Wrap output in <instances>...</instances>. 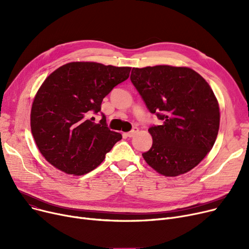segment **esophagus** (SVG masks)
<instances>
[{
    "mask_svg": "<svg viewBox=\"0 0 249 249\" xmlns=\"http://www.w3.org/2000/svg\"><path fill=\"white\" fill-rule=\"evenodd\" d=\"M137 132H138V128H137V127H134V128L131 130V131L127 133V136H128V137H133Z\"/></svg>",
    "mask_w": 249,
    "mask_h": 249,
    "instance_id": "34e87169",
    "label": "esophagus"
}]
</instances>
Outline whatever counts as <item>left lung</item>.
I'll use <instances>...</instances> for the list:
<instances>
[{"label": "left lung", "mask_w": 249, "mask_h": 249, "mask_svg": "<svg viewBox=\"0 0 249 249\" xmlns=\"http://www.w3.org/2000/svg\"><path fill=\"white\" fill-rule=\"evenodd\" d=\"M133 86L161 125L151 126V148L143 159L156 172L177 177L190 172L216 141L220 112L212 89L189 68L155 65L132 69Z\"/></svg>", "instance_id": "obj_1"}]
</instances>
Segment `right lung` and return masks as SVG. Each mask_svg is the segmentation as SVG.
<instances>
[{
  "label": "right lung",
  "instance_id": "right-lung-1",
  "mask_svg": "<svg viewBox=\"0 0 249 249\" xmlns=\"http://www.w3.org/2000/svg\"><path fill=\"white\" fill-rule=\"evenodd\" d=\"M131 68L70 62L47 76L34 98L31 131L45 160L59 171L82 176L105 160L122 135L108 128L103 99L129 77Z\"/></svg>",
  "mask_w": 249,
  "mask_h": 249
}]
</instances>
